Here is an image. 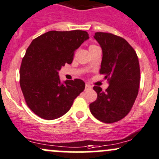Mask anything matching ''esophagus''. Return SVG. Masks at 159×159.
<instances>
[{"mask_svg":"<svg viewBox=\"0 0 159 159\" xmlns=\"http://www.w3.org/2000/svg\"><path fill=\"white\" fill-rule=\"evenodd\" d=\"M85 88H86V89H91V86L89 84H88V83H87V84H85Z\"/></svg>","mask_w":159,"mask_h":159,"instance_id":"esophagus-1","label":"esophagus"}]
</instances>
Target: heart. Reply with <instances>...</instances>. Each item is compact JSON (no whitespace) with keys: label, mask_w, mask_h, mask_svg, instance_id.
<instances>
[{"label":"heart","mask_w":159,"mask_h":159,"mask_svg":"<svg viewBox=\"0 0 159 159\" xmlns=\"http://www.w3.org/2000/svg\"><path fill=\"white\" fill-rule=\"evenodd\" d=\"M97 46H95V45H91V46H89V49H91V48H93V47H96Z\"/></svg>","instance_id":"obj_1"}]
</instances>
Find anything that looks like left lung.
Returning <instances> with one entry per match:
<instances>
[{
    "mask_svg": "<svg viewBox=\"0 0 159 159\" xmlns=\"http://www.w3.org/2000/svg\"><path fill=\"white\" fill-rule=\"evenodd\" d=\"M93 37L103 51L100 74L105 75L110 85L105 91L101 87H93L98 98L90 104V110L103 123H115L129 113L138 95L139 58L134 49L120 36L98 32Z\"/></svg>",
    "mask_w": 159,
    "mask_h": 159,
    "instance_id": "left-lung-1",
    "label": "left lung"
}]
</instances>
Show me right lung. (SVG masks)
<instances>
[{
  "label": "right lung",
  "instance_id": "obj_1",
  "mask_svg": "<svg viewBox=\"0 0 159 159\" xmlns=\"http://www.w3.org/2000/svg\"><path fill=\"white\" fill-rule=\"evenodd\" d=\"M88 38L86 31L52 30L33 39L27 48L20 85L27 106L39 117L50 120L63 116L84 90V82L78 78L61 84L58 71L72 62L75 49Z\"/></svg>",
  "mask_w": 159,
  "mask_h": 159
}]
</instances>
